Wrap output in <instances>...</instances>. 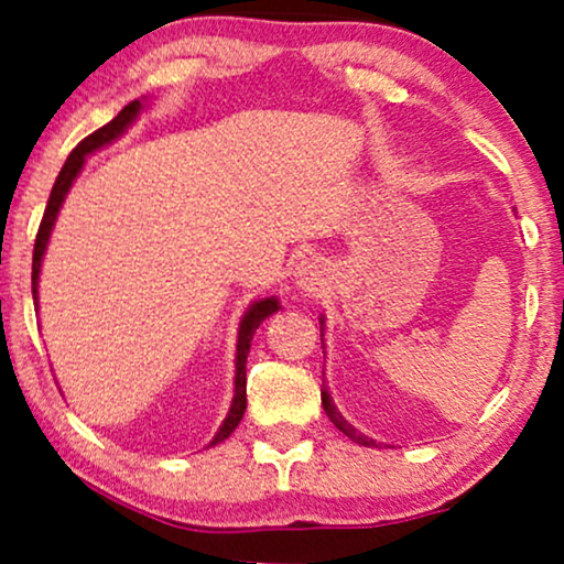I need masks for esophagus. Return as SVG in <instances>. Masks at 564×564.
Segmentation results:
<instances>
[{"label": "esophagus", "mask_w": 564, "mask_h": 564, "mask_svg": "<svg viewBox=\"0 0 564 564\" xmlns=\"http://www.w3.org/2000/svg\"><path fill=\"white\" fill-rule=\"evenodd\" d=\"M323 270L315 262H302L296 264L294 278H296V286L304 291H318L323 286Z\"/></svg>", "instance_id": "34e87169"}]
</instances>
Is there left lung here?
I'll list each match as a JSON object with an SVG mask.
<instances>
[{
  "instance_id": "1",
  "label": "left lung",
  "mask_w": 564,
  "mask_h": 564,
  "mask_svg": "<svg viewBox=\"0 0 564 564\" xmlns=\"http://www.w3.org/2000/svg\"><path fill=\"white\" fill-rule=\"evenodd\" d=\"M321 326H323V321H321ZM321 341H323V328H321ZM321 403H323V411H326V416L332 419L336 430L345 432V435H347V437H352L355 443H360V445H373V440H371V437H364V435H360V432H355V426H352V424H347V419L341 416L339 411H336V405H334L332 394H328V390H326V384L321 387Z\"/></svg>"
}]
</instances>
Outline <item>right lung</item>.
I'll use <instances>...</instances> for the list:
<instances>
[{
  "instance_id": "1",
  "label": "right lung",
  "mask_w": 564,
  "mask_h": 564,
  "mask_svg": "<svg viewBox=\"0 0 564 564\" xmlns=\"http://www.w3.org/2000/svg\"><path fill=\"white\" fill-rule=\"evenodd\" d=\"M140 111H142L140 100H132L129 106L121 108L116 119L108 121L106 127L97 129V132L89 134V138H84L79 145L70 151V156L66 159V164H63L61 174H57L53 193H50V200H47V209H44L42 225H39L36 243H34V264H31V291H34V302H36L39 273H42V260H44V251H47L50 232H53L57 212H61V206L68 196L70 185H74L76 174L82 172L84 159H87L89 153L106 148L108 142H113L116 138H121V134L127 132V127L132 124L134 119H138ZM36 307H39V302H36ZM273 313H278L275 296H264V300H257L254 304H249V310L243 313L241 328H238V345H236V394H232V405L228 411V419H225L223 426H219V432L209 445H217V443H223V440H228L230 432L236 430L238 422L243 419V411H246V358H249V347H251V339H254V332L260 328V323L264 318H270Z\"/></svg>"
}]
</instances>
